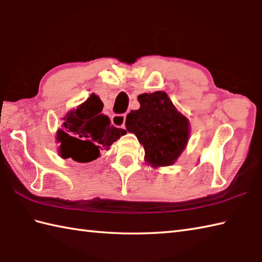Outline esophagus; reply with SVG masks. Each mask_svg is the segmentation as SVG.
<instances>
[{
    "label": "esophagus",
    "instance_id": "esophagus-1",
    "mask_svg": "<svg viewBox=\"0 0 262 262\" xmlns=\"http://www.w3.org/2000/svg\"><path fill=\"white\" fill-rule=\"evenodd\" d=\"M125 120L126 116L124 114H114L112 116V123L117 127H122V129L125 127Z\"/></svg>",
    "mask_w": 262,
    "mask_h": 262
}]
</instances>
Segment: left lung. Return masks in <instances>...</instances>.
I'll return each instance as SVG.
<instances>
[{
  "mask_svg": "<svg viewBox=\"0 0 262 262\" xmlns=\"http://www.w3.org/2000/svg\"><path fill=\"white\" fill-rule=\"evenodd\" d=\"M138 100L140 108L126 115V130L142 143L149 164L169 166L188 143L189 121L176 111L166 93L142 94Z\"/></svg>",
  "mask_w": 262,
  "mask_h": 262,
  "instance_id": "8db88e82",
  "label": "left lung"
}]
</instances>
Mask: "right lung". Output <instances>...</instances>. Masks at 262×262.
I'll return each instance as SVG.
<instances>
[{"label":"right lung","instance_id":"right-lung-1","mask_svg":"<svg viewBox=\"0 0 262 262\" xmlns=\"http://www.w3.org/2000/svg\"><path fill=\"white\" fill-rule=\"evenodd\" d=\"M103 103L96 95L64 116L62 129L57 131L62 158H71L78 163H89L107 150L112 143L126 133L111 124L110 119L101 114Z\"/></svg>","mask_w":262,"mask_h":262}]
</instances>
